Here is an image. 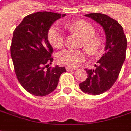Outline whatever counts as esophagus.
<instances>
[{
    "instance_id": "obj_1",
    "label": "esophagus",
    "mask_w": 131,
    "mask_h": 131,
    "mask_svg": "<svg viewBox=\"0 0 131 131\" xmlns=\"http://www.w3.org/2000/svg\"><path fill=\"white\" fill-rule=\"evenodd\" d=\"M66 70H67V71L70 72V71L75 70H76V68H72V67H66Z\"/></svg>"
}]
</instances>
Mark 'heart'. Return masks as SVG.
<instances>
[{
  "label": "heart",
  "instance_id": "heart-1",
  "mask_svg": "<svg viewBox=\"0 0 131 131\" xmlns=\"http://www.w3.org/2000/svg\"><path fill=\"white\" fill-rule=\"evenodd\" d=\"M70 30L81 35L83 39L82 46L86 48L90 54H95L102 46V39L95 35L96 29L91 23L85 21H77L66 24ZM48 39L53 47L59 48L64 43V35L58 25H53L48 32ZM86 51L85 50H76L72 48L64 49L57 55L58 61L69 67H77L85 60Z\"/></svg>",
  "mask_w": 131,
  "mask_h": 131
}]
</instances>
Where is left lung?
Returning <instances> with one entry per match:
<instances>
[{
	"instance_id": "1",
	"label": "left lung",
	"mask_w": 131,
	"mask_h": 131,
	"mask_svg": "<svg viewBox=\"0 0 131 131\" xmlns=\"http://www.w3.org/2000/svg\"><path fill=\"white\" fill-rule=\"evenodd\" d=\"M85 16L91 18L103 27L106 33L105 53L95 64V70L85 69L88 78L79 84L80 89L91 95H99L108 91L119 76L125 59L127 39L117 21L106 14L91 13Z\"/></svg>"
}]
</instances>
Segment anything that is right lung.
I'll return each mask as SVG.
<instances>
[{
	"instance_id": "right-lung-1",
	"label": "right lung",
	"mask_w": 131,
	"mask_h": 131,
	"mask_svg": "<svg viewBox=\"0 0 131 131\" xmlns=\"http://www.w3.org/2000/svg\"><path fill=\"white\" fill-rule=\"evenodd\" d=\"M61 16L53 12H36L25 16L14 31L11 56L16 78L27 92L36 96L53 92L66 72L64 67H49L53 49L48 40V32Z\"/></svg>"
}]
</instances>
